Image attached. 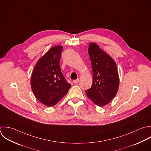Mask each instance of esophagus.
I'll use <instances>...</instances> for the list:
<instances>
[{
    "instance_id": "esophagus-1",
    "label": "esophagus",
    "mask_w": 151,
    "mask_h": 151,
    "mask_svg": "<svg viewBox=\"0 0 151 151\" xmlns=\"http://www.w3.org/2000/svg\"><path fill=\"white\" fill-rule=\"evenodd\" d=\"M79 79H76V80H74V81H73V82L75 84H76V83H78L79 82Z\"/></svg>"
}]
</instances>
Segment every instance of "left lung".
Instances as JSON below:
<instances>
[{
    "instance_id": "left-lung-1",
    "label": "left lung",
    "mask_w": 151,
    "mask_h": 151,
    "mask_svg": "<svg viewBox=\"0 0 151 151\" xmlns=\"http://www.w3.org/2000/svg\"><path fill=\"white\" fill-rule=\"evenodd\" d=\"M93 82L85 91L88 97L97 106H104L115 97L119 89V79L114 60L95 43L89 45Z\"/></svg>"
}]
</instances>
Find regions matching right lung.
I'll list each match as a JSON object with an SVG mask.
<instances>
[{"label":"right lung","mask_w":151,"mask_h":151,"mask_svg":"<svg viewBox=\"0 0 151 151\" xmlns=\"http://www.w3.org/2000/svg\"><path fill=\"white\" fill-rule=\"evenodd\" d=\"M62 48V46L50 48L39 59L32 72L30 85L33 94L47 106H55L71 86L60 68Z\"/></svg>","instance_id":"right-lung-1"}]
</instances>
